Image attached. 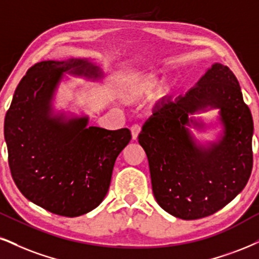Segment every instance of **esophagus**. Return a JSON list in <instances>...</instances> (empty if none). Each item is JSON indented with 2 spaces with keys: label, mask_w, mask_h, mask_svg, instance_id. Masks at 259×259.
<instances>
[{
  "label": "esophagus",
  "mask_w": 259,
  "mask_h": 259,
  "mask_svg": "<svg viewBox=\"0 0 259 259\" xmlns=\"http://www.w3.org/2000/svg\"><path fill=\"white\" fill-rule=\"evenodd\" d=\"M140 130H142V127H140V124H138V123L133 124V126L131 127V132H132V139L133 140H136L137 138H138Z\"/></svg>",
  "instance_id": "obj_1"
}]
</instances>
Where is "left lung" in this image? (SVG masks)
I'll use <instances>...</instances> for the list:
<instances>
[{
    "label": "left lung",
    "mask_w": 259,
    "mask_h": 259,
    "mask_svg": "<svg viewBox=\"0 0 259 259\" xmlns=\"http://www.w3.org/2000/svg\"><path fill=\"white\" fill-rule=\"evenodd\" d=\"M219 107L224 137L207 148L197 146L186 127L188 114ZM253 120L238 79L215 63L186 95L162 98L139 133L148 156L158 205L183 220L212 215L246 186L252 171Z\"/></svg>",
    "instance_id": "obj_1"
}]
</instances>
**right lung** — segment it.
Segmentation results:
<instances>
[{"mask_svg": "<svg viewBox=\"0 0 259 259\" xmlns=\"http://www.w3.org/2000/svg\"><path fill=\"white\" fill-rule=\"evenodd\" d=\"M97 79L88 60L41 61L15 89L5 117L12 178L20 192L48 210L76 218L97 207L109 190L116 157L131 131L88 127V117L52 116V100L63 73Z\"/></svg>", "mask_w": 259, "mask_h": 259, "instance_id": "add662e5", "label": "right lung"}]
</instances>
